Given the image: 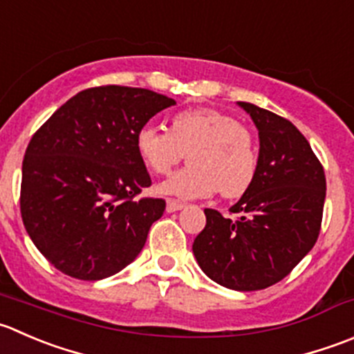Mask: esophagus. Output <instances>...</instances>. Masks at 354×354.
Returning a JSON list of instances; mask_svg holds the SVG:
<instances>
[{
    "mask_svg": "<svg viewBox=\"0 0 354 354\" xmlns=\"http://www.w3.org/2000/svg\"><path fill=\"white\" fill-rule=\"evenodd\" d=\"M183 207H185L183 202L173 201V198H169V201L166 202V211L167 212H176V211H180V209H183Z\"/></svg>",
    "mask_w": 354,
    "mask_h": 354,
    "instance_id": "esophagus-1",
    "label": "esophagus"
}]
</instances>
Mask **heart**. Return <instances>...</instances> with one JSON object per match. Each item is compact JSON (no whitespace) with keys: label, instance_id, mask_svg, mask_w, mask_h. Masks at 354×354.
I'll list each match as a JSON object with an SVG mask.
<instances>
[{"label":"heart","instance_id":"b5f03b06","mask_svg":"<svg viewBox=\"0 0 354 354\" xmlns=\"http://www.w3.org/2000/svg\"><path fill=\"white\" fill-rule=\"evenodd\" d=\"M140 159L156 174H166L187 153L190 166L157 185V194L183 201L221 194L239 197L252 185L257 149L252 135L232 115L214 109L174 114L169 131L145 124L136 133Z\"/></svg>","mask_w":354,"mask_h":354}]
</instances>
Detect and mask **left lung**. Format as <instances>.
<instances>
[{
  "label": "left lung",
  "instance_id": "8db88e82",
  "mask_svg": "<svg viewBox=\"0 0 354 354\" xmlns=\"http://www.w3.org/2000/svg\"><path fill=\"white\" fill-rule=\"evenodd\" d=\"M236 105L257 128L256 178L230 207L239 219L205 209V228L192 250L209 279L249 292L280 282L313 249L327 183L320 160L292 122L257 105Z\"/></svg>",
  "mask_w": 354,
  "mask_h": 354
}]
</instances>
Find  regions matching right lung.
Listing matches in <instances>:
<instances>
[{
  "label": "right lung",
  "instance_id": "right-lung-1",
  "mask_svg": "<svg viewBox=\"0 0 354 354\" xmlns=\"http://www.w3.org/2000/svg\"><path fill=\"white\" fill-rule=\"evenodd\" d=\"M174 104L143 88L98 86L65 102L32 136L20 212L34 245L62 273L107 279L142 252L166 202L135 201L152 185L136 133Z\"/></svg>",
  "mask_w": 354,
  "mask_h": 354
}]
</instances>
